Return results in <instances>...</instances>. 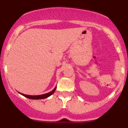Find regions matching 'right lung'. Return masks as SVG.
Returning a JSON list of instances; mask_svg holds the SVG:
<instances>
[{
  "label": "right lung",
  "mask_w": 128,
  "mask_h": 128,
  "mask_svg": "<svg viewBox=\"0 0 128 128\" xmlns=\"http://www.w3.org/2000/svg\"><path fill=\"white\" fill-rule=\"evenodd\" d=\"M56 86L55 87L54 90H53L52 92H49V93H45V94H41V95H27V94H23V93H19L20 94H21L22 95L24 96L25 97H26V98H29V99H32V100H41V99H45V98H48L50 96H51L52 94H53L55 92V91L56 90Z\"/></svg>",
  "instance_id": "obj_1"
}]
</instances>
